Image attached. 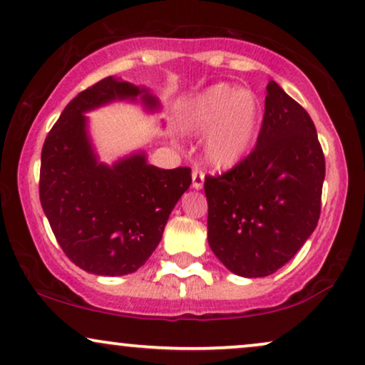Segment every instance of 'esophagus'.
Returning a JSON list of instances; mask_svg holds the SVG:
<instances>
[{
	"label": "esophagus",
	"mask_w": 365,
	"mask_h": 365,
	"mask_svg": "<svg viewBox=\"0 0 365 365\" xmlns=\"http://www.w3.org/2000/svg\"><path fill=\"white\" fill-rule=\"evenodd\" d=\"M204 180H205V175L202 170H198V168L192 170V187L193 188L200 190V188L204 187Z\"/></svg>",
	"instance_id": "34e87169"
}]
</instances>
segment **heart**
I'll use <instances>...</instances> for the list:
<instances>
[{"label": "heart", "mask_w": 365, "mask_h": 365, "mask_svg": "<svg viewBox=\"0 0 365 365\" xmlns=\"http://www.w3.org/2000/svg\"><path fill=\"white\" fill-rule=\"evenodd\" d=\"M261 119L259 99L251 91L215 84L197 96L188 109V128L208 133L204 150L217 168L237 165L256 140Z\"/></svg>", "instance_id": "1"}]
</instances>
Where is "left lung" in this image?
Segmentation results:
<instances>
[{
  "instance_id": "1",
  "label": "left lung",
  "mask_w": 365,
  "mask_h": 365,
  "mask_svg": "<svg viewBox=\"0 0 365 365\" xmlns=\"http://www.w3.org/2000/svg\"><path fill=\"white\" fill-rule=\"evenodd\" d=\"M256 148L219 177H205L207 237L244 278L284 266L315 230L325 156L310 114L271 81Z\"/></svg>"
}]
</instances>
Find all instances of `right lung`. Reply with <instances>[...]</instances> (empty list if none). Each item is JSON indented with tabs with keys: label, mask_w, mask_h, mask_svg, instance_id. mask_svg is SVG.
I'll use <instances>...</instances> for the list:
<instances>
[{
	"label": "right lung",
	"mask_w": 365,
	"mask_h": 365,
	"mask_svg": "<svg viewBox=\"0 0 365 365\" xmlns=\"http://www.w3.org/2000/svg\"><path fill=\"white\" fill-rule=\"evenodd\" d=\"M138 96L150 110L160 108L145 87L106 77L67 104L41 148V209L62 251L87 273H135L153 255L173 207L192 183L190 168H156L145 153L113 167L98 161L84 113Z\"/></svg>",
	"instance_id": "add662e5"
}]
</instances>
